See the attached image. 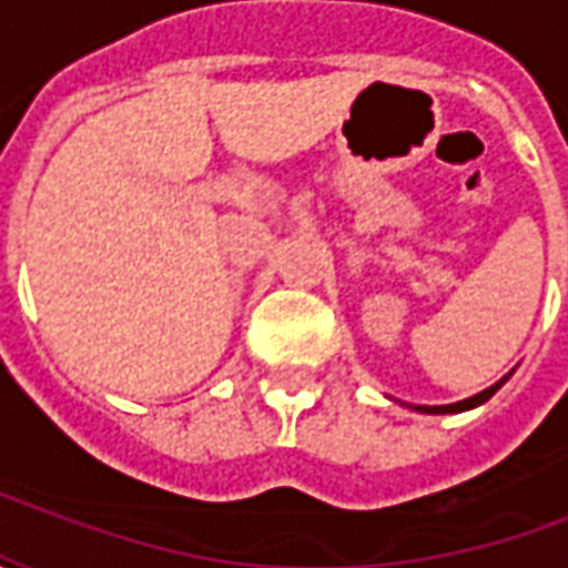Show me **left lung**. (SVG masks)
I'll list each match as a JSON object with an SVG mask.
<instances>
[{"label":"left lung","instance_id":"8db88e82","mask_svg":"<svg viewBox=\"0 0 568 568\" xmlns=\"http://www.w3.org/2000/svg\"><path fill=\"white\" fill-rule=\"evenodd\" d=\"M511 374H505L499 383H493L489 389H484V393H477L471 395V398H465V402H456V405H435V407H428V405H414V410H419V414H463V410H471V407L477 405H484V402H489L493 395L499 393L501 389V383L508 381Z\"/></svg>","mask_w":568,"mask_h":568}]
</instances>
